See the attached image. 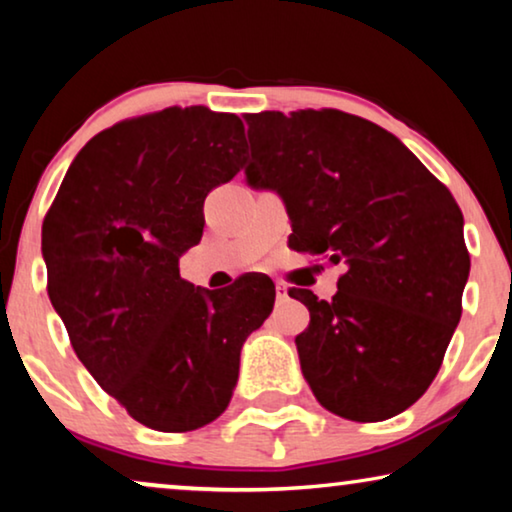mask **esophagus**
<instances>
[{
    "label": "esophagus",
    "instance_id": "esophagus-1",
    "mask_svg": "<svg viewBox=\"0 0 512 512\" xmlns=\"http://www.w3.org/2000/svg\"><path fill=\"white\" fill-rule=\"evenodd\" d=\"M286 298H289V289H286V284L277 282V300H279V303H284Z\"/></svg>",
    "mask_w": 512,
    "mask_h": 512
}]
</instances>
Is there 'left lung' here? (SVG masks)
Instances as JSON below:
<instances>
[{
    "label": "left lung",
    "instance_id": "left-lung-1",
    "mask_svg": "<svg viewBox=\"0 0 512 512\" xmlns=\"http://www.w3.org/2000/svg\"><path fill=\"white\" fill-rule=\"evenodd\" d=\"M249 186L282 195L305 254L345 263L333 300L296 338L317 401L352 422L408 410L438 375L461 319L471 258L452 193L408 146L338 109L247 116Z\"/></svg>",
    "mask_w": 512,
    "mask_h": 512
}]
</instances>
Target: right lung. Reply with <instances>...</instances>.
Listing matches in <instances>:
<instances>
[{"mask_svg":"<svg viewBox=\"0 0 512 512\" xmlns=\"http://www.w3.org/2000/svg\"><path fill=\"white\" fill-rule=\"evenodd\" d=\"M244 125L167 107L79 151L41 228L48 298L76 356L132 419L195 431L228 408L244 340L270 317L268 277L216 293L179 275L207 193L240 172Z\"/></svg>","mask_w":512,"mask_h":512,"instance_id":"add662e5","label":"right lung"}]
</instances>
